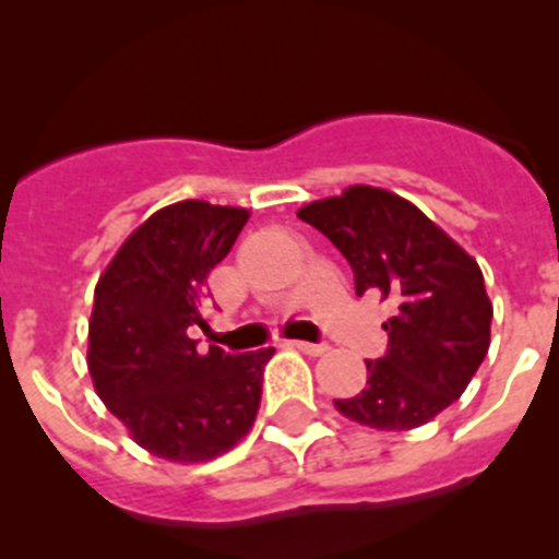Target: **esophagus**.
Here are the masks:
<instances>
[{"label":"esophagus","instance_id":"esophagus-1","mask_svg":"<svg viewBox=\"0 0 559 559\" xmlns=\"http://www.w3.org/2000/svg\"><path fill=\"white\" fill-rule=\"evenodd\" d=\"M290 347L294 349H299V353H305V355H324L328 353V344H310V341H290Z\"/></svg>","mask_w":559,"mask_h":559}]
</instances>
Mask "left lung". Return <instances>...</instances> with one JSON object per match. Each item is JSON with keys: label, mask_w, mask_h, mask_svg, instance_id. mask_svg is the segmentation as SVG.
I'll list each match as a JSON object with an SVG mask.
<instances>
[{"label": "left lung", "mask_w": 559, "mask_h": 559, "mask_svg": "<svg viewBox=\"0 0 559 559\" xmlns=\"http://www.w3.org/2000/svg\"><path fill=\"white\" fill-rule=\"evenodd\" d=\"M347 257L355 294L394 302L389 349L367 360V386L333 400L358 426L412 431L462 397L490 349L492 302L484 276L451 235L412 201L369 185L296 212Z\"/></svg>", "instance_id": "1"}]
</instances>
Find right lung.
<instances>
[{"label":"right lung","instance_id":"right-lung-1","mask_svg":"<svg viewBox=\"0 0 559 559\" xmlns=\"http://www.w3.org/2000/svg\"><path fill=\"white\" fill-rule=\"evenodd\" d=\"M249 210L210 201L162 206L126 237L97 280L88 374L108 412L153 456L199 464L251 431L274 347L201 355L206 276L229 254Z\"/></svg>","mask_w":559,"mask_h":559}]
</instances>
